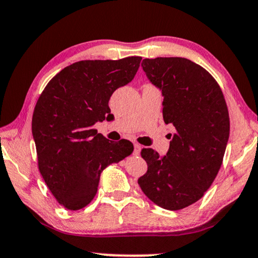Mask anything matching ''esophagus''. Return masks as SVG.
<instances>
[{"label":"esophagus","mask_w":258,"mask_h":258,"mask_svg":"<svg viewBox=\"0 0 258 258\" xmlns=\"http://www.w3.org/2000/svg\"><path fill=\"white\" fill-rule=\"evenodd\" d=\"M140 151H141V146L139 144H134V151H133V154L134 155H139L140 154Z\"/></svg>","instance_id":"obj_1"}]
</instances>
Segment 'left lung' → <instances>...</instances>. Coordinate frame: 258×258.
I'll return each instance as SVG.
<instances>
[{
    "instance_id": "left-lung-1",
    "label": "left lung",
    "mask_w": 258,
    "mask_h": 258,
    "mask_svg": "<svg viewBox=\"0 0 258 258\" xmlns=\"http://www.w3.org/2000/svg\"><path fill=\"white\" fill-rule=\"evenodd\" d=\"M141 67L161 90L164 120L175 133L165 157L143 148L148 168L138 183L161 208H186L203 197L222 165L230 130L226 100L213 76L187 58H146Z\"/></svg>"
}]
</instances>
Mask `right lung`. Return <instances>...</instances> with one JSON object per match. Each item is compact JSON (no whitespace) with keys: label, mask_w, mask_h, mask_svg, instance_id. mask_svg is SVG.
I'll list each match as a JSON object with an SVG mask.
<instances>
[{"label":"right lung","mask_w":258,"mask_h":258,"mask_svg":"<svg viewBox=\"0 0 258 258\" xmlns=\"http://www.w3.org/2000/svg\"><path fill=\"white\" fill-rule=\"evenodd\" d=\"M141 57L81 60L53 77L32 114L38 169L53 197L69 210L96 197L100 174L133 152L128 140L110 141L93 125L111 117L108 100L132 81Z\"/></svg>","instance_id":"1"}]
</instances>
